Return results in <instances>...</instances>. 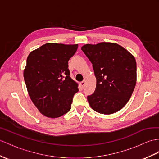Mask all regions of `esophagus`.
<instances>
[{
	"label": "esophagus",
	"mask_w": 159,
	"mask_h": 159,
	"mask_svg": "<svg viewBox=\"0 0 159 159\" xmlns=\"http://www.w3.org/2000/svg\"><path fill=\"white\" fill-rule=\"evenodd\" d=\"M85 84H86V81L84 80V81H82V82H80V86H81V87H82V89L84 88Z\"/></svg>",
	"instance_id": "esophagus-1"
}]
</instances>
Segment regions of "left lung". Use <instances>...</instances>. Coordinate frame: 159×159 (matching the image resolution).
I'll use <instances>...</instances> for the list:
<instances>
[{
	"label": "left lung",
	"mask_w": 159,
	"mask_h": 159,
	"mask_svg": "<svg viewBox=\"0 0 159 159\" xmlns=\"http://www.w3.org/2000/svg\"><path fill=\"white\" fill-rule=\"evenodd\" d=\"M82 51L92 63L96 78L94 92L88 96L92 109L110 115L129 101L136 84V61L131 54L113 42L86 44Z\"/></svg>",
	"instance_id": "obj_1"
}]
</instances>
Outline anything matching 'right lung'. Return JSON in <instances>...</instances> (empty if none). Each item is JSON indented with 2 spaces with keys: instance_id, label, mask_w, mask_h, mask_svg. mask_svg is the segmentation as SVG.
<instances>
[{
  "instance_id": "right-lung-1",
  "label": "right lung",
  "mask_w": 159,
  "mask_h": 159,
  "mask_svg": "<svg viewBox=\"0 0 159 159\" xmlns=\"http://www.w3.org/2000/svg\"><path fill=\"white\" fill-rule=\"evenodd\" d=\"M78 44L47 43L31 52L24 77L30 97L40 113L57 118L71 109L78 84L70 77L68 61Z\"/></svg>"
}]
</instances>
